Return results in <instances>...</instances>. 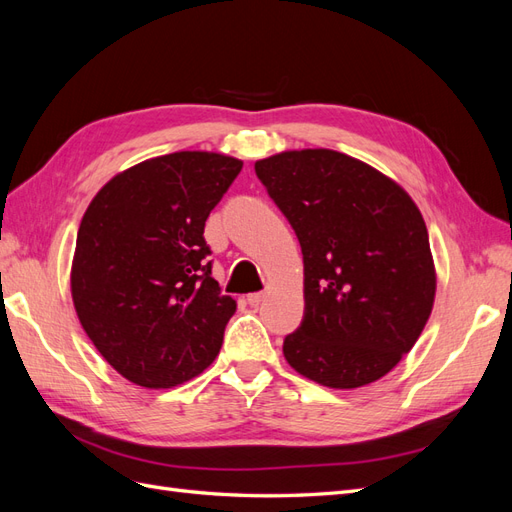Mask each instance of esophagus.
I'll return each instance as SVG.
<instances>
[{"mask_svg":"<svg viewBox=\"0 0 512 512\" xmlns=\"http://www.w3.org/2000/svg\"><path fill=\"white\" fill-rule=\"evenodd\" d=\"M262 299H265V292H252V294H247V303H250L252 307L260 305Z\"/></svg>","mask_w":512,"mask_h":512,"instance_id":"esophagus-1","label":"esophagus"}]
</instances>
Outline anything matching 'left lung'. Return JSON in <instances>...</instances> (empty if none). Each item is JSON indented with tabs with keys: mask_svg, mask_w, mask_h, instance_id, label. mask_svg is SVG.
<instances>
[{
	"mask_svg": "<svg viewBox=\"0 0 512 512\" xmlns=\"http://www.w3.org/2000/svg\"><path fill=\"white\" fill-rule=\"evenodd\" d=\"M303 252L305 312L288 365L329 389H359L404 359L436 299L427 226L397 181L333 149L254 164Z\"/></svg>",
	"mask_w": 512,
	"mask_h": 512,
	"instance_id": "obj_1",
	"label": "left lung"
}]
</instances>
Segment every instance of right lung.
Masks as SVG:
<instances>
[{"mask_svg": "<svg viewBox=\"0 0 512 512\" xmlns=\"http://www.w3.org/2000/svg\"><path fill=\"white\" fill-rule=\"evenodd\" d=\"M243 162L177 151L121 170L76 235L72 303L104 361L145 389H173L218 356L237 301L211 277L205 222Z\"/></svg>", "mask_w": 512, "mask_h": 512, "instance_id": "add662e5", "label": "right lung"}]
</instances>
